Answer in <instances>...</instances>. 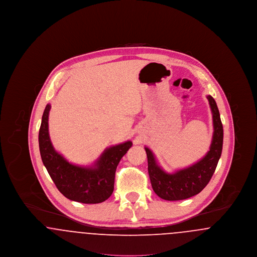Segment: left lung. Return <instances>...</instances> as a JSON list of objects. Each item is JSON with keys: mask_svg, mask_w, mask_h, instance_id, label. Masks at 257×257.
<instances>
[{"mask_svg": "<svg viewBox=\"0 0 257 257\" xmlns=\"http://www.w3.org/2000/svg\"><path fill=\"white\" fill-rule=\"evenodd\" d=\"M207 99L213 115L214 133L210 149L202 159L186 169L167 173L160 168L152 151L145 147L152 189L163 199L173 201L196 196L206 187L215 172L222 150L223 129L216 101L211 95Z\"/></svg>", "mask_w": 257, "mask_h": 257, "instance_id": "left-lung-1", "label": "left lung"}]
</instances>
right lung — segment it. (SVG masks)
I'll use <instances>...</instances> for the list:
<instances>
[{
  "instance_id": "right-lung-1",
  "label": "right lung",
  "mask_w": 257,
  "mask_h": 257,
  "mask_svg": "<svg viewBox=\"0 0 257 257\" xmlns=\"http://www.w3.org/2000/svg\"><path fill=\"white\" fill-rule=\"evenodd\" d=\"M51 105L47 104L38 134L42 162L58 190L65 197L77 202L94 204L105 201L113 192L116 167L132 147L128 141L107 148L93 166L80 167L69 163L55 150L48 130Z\"/></svg>"
}]
</instances>
